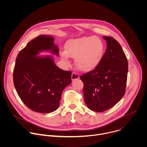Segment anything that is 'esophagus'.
<instances>
[{
	"label": "esophagus",
	"mask_w": 147,
	"mask_h": 147,
	"mask_svg": "<svg viewBox=\"0 0 147 147\" xmlns=\"http://www.w3.org/2000/svg\"><path fill=\"white\" fill-rule=\"evenodd\" d=\"M79 79V75L76 73H73L71 74V80L72 81H75Z\"/></svg>",
	"instance_id": "34e87169"
}]
</instances>
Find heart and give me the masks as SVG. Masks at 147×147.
Here are the masks:
<instances>
[{"mask_svg":"<svg viewBox=\"0 0 147 147\" xmlns=\"http://www.w3.org/2000/svg\"><path fill=\"white\" fill-rule=\"evenodd\" d=\"M105 52L103 41L97 36H84L70 39L66 43V52L60 53L61 59L70 63L69 57L75 58L74 63L78 70L89 72L101 62Z\"/></svg>","mask_w":147,"mask_h":147,"instance_id":"obj_1","label":"heart"}]
</instances>
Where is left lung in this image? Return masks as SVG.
I'll list each match as a JSON object with an SVG mask.
<instances>
[{
	"label": "left lung",
	"instance_id": "obj_1",
	"mask_svg": "<svg viewBox=\"0 0 147 147\" xmlns=\"http://www.w3.org/2000/svg\"><path fill=\"white\" fill-rule=\"evenodd\" d=\"M103 38L107 49L100 64L80 76L84 101L90 109L97 112L112 108L123 98L128 73V61L119 43L112 37Z\"/></svg>",
	"mask_w": 147,
	"mask_h": 147
}]
</instances>
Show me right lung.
<instances>
[{
  "instance_id": "right-lung-1",
  "label": "right lung",
  "mask_w": 147,
  "mask_h": 147,
  "mask_svg": "<svg viewBox=\"0 0 147 147\" xmlns=\"http://www.w3.org/2000/svg\"><path fill=\"white\" fill-rule=\"evenodd\" d=\"M51 35H39L27 44L16 58L13 82L22 100L32 111L42 113L55 111L63 91L71 82L70 71L59 69L52 56H38L41 52L59 55Z\"/></svg>"
}]
</instances>
